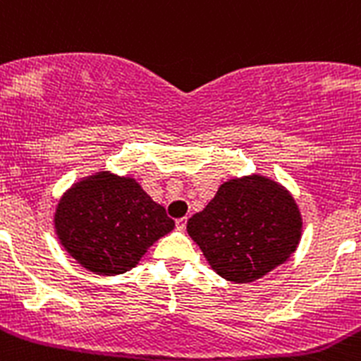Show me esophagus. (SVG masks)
Returning a JSON list of instances; mask_svg holds the SVG:
<instances>
[{
  "instance_id": "esophagus-1",
  "label": "esophagus",
  "mask_w": 361,
  "mask_h": 361,
  "mask_svg": "<svg viewBox=\"0 0 361 361\" xmlns=\"http://www.w3.org/2000/svg\"><path fill=\"white\" fill-rule=\"evenodd\" d=\"M176 228L180 231H185V228H187V219H185V217L178 219V221H176Z\"/></svg>"
}]
</instances>
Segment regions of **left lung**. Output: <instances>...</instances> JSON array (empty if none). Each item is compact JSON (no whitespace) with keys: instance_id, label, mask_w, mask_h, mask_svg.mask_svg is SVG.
Returning a JSON list of instances; mask_svg holds the SVG:
<instances>
[{"instance_id":"1","label":"left lung","mask_w":361,"mask_h":361,"mask_svg":"<svg viewBox=\"0 0 361 361\" xmlns=\"http://www.w3.org/2000/svg\"><path fill=\"white\" fill-rule=\"evenodd\" d=\"M187 231L219 276L251 283L290 258L302 217L283 185L249 174L224 181L207 208L188 219Z\"/></svg>"}]
</instances>
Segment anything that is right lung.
I'll list each match as a JSON object with an SVG mask.
<instances>
[{"label": "right lung", "instance_id": "add662e5", "mask_svg": "<svg viewBox=\"0 0 361 361\" xmlns=\"http://www.w3.org/2000/svg\"><path fill=\"white\" fill-rule=\"evenodd\" d=\"M53 222L69 257L103 276L133 269L174 228L165 208L147 196L139 181L110 171L90 174L67 188Z\"/></svg>", "mask_w": 361, "mask_h": 361}]
</instances>
